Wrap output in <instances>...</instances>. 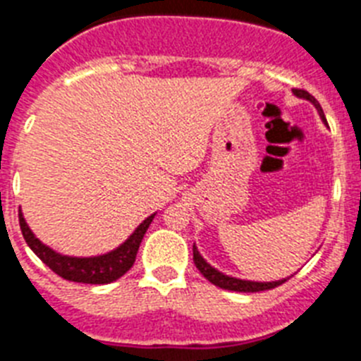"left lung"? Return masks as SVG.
Segmentation results:
<instances>
[{"mask_svg": "<svg viewBox=\"0 0 361 361\" xmlns=\"http://www.w3.org/2000/svg\"><path fill=\"white\" fill-rule=\"evenodd\" d=\"M292 93L298 97V99H305V101L310 102V104L317 110V114H319V119L326 124L325 114H323V110H321L319 102H317L310 93L305 92V90H292ZM192 259H195V264L196 268L200 269V274L204 275L209 283H213L214 286H218V288L231 290V292H262V290H271L275 288V286H279V284L286 283V281L292 277V275H290V277L279 279V281H266V283L264 281H247V279L233 277V275L224 274V271H220V269H216L214 266L209 264L207 260L200 255L196 244L192 246Z\"/></svg>", "mask_w": 361, "mask_h": 361, "instance_id": "left-lung-1", "label": "left lung"}]
</instances>
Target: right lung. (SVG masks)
Instances as JSON below:
<instances>
[{
	"mask_svg": "<svg viewBox=\"0 0 361 361\" xmlns=\"http://www.w3.org/2000/svg\"><path fill=\"white\" fill-rule=\"evenodd\" d=\"M156 213L150 214L139 224L134 229V233L130 235L123 244L114 247L111 251H106L101 255L93 257H71L62 255L59 251H54L47 244L36 238L35 233L31 231L29 224L25 222L23 213L20 211V227L25 238L27 246L35 251L38 259L44 262L45 266H49L54 274L60 275L66 281H73V283H84V284H108L123 277L135 262V255L141 246L145 233H147L148 226L152 224Z\"/></svg>",
	"mask_w": 361,
	"mask_h": 361,
	"instance_id": "add662e5",
	"label": "right lung"
}]
</instances>
